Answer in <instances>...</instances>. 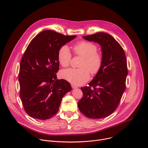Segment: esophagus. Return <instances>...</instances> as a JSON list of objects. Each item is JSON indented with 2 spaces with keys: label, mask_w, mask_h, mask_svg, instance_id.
<instances>
[{
  "label": "esophagus",
  "mask_w": 148,
  "mask_h": 148,
  "mask_svg": "<svg viewBox=\"0 0 148 148\" xmlns=\"http://www.w3.org/2000/svg\"><path fill=\"white\" fill-rule=\"evenodd\" d=\"M71 87H72V88H73V89H75V88H77V87H76V86H74V85H72V86H71Z\"/></svg>",
  "instance_id": "obj_1"
}]
</instances>
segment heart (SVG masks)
Instances as JSON below:
<instances>
[{"label":"heart","mask_w":148,"mask_h":148,"mask_svg":"<svg viewBox=\"0 0 148 148\" xmlns=\"http://www.w3.org/2000/svg\"><path fill=\"white\" fill-rule=\"evenodd\" d=\"M75 55L82 57L79 67L80 69H68L61 72L62 78L75 86H80L86 82L92 74H97L101 69L103 58L101 53L97 52V46L88 41H81L73 46ZM71 55L69 47L61 46L57 53V59L60 65L67 67L70 65Z\"/></svg>","instance_id":"heart-1"}]
</instances>
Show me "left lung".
Segmentation results:
<instances>
[{
  "label": "left lung",
  "instance_id": "obj_1",
  "mask_svg": "<svg viewBox=\"0 0 148 148\" xmlns=\"http://www.w3.org/2000/svg\"><path fill=\"white\" fill-rule=\"evenodd\" d=\"M82 37L101 46L103 62L89 86L81 88L83 97L78 107L89 118H103L115 111L125 90L128 75L126 56L118 42L109 34L101 32Z\"/></svg>",
  "mask_w": 148,
  "mask_h": 148
}]
</instances>
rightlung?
Here are the masks:
<instances>
[{
	"instance_id": "right-lung-1",
	"label": "right lung",
	"mask_w": 148,
	"mask_h": 148,
	"mask_svg": "<svg viewBox=\"0 0 148 148\" xmlns=\"http://www.w3.org/2000/svg\"><path fill=\"white\" fill-rule=\"evenodd\" d=\"M76 37L52 30L38 34L27 46L20 65V97L31 117L46 120L58 111L63 96L71 90L65 79H57L59 49Z\"/></svg>"
}]
</instances>
